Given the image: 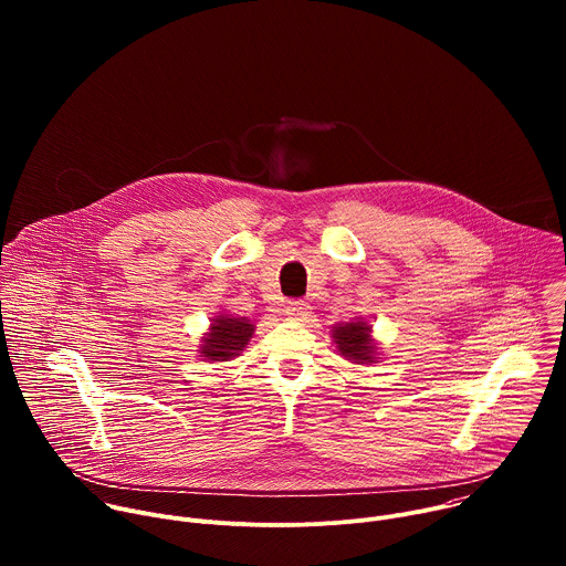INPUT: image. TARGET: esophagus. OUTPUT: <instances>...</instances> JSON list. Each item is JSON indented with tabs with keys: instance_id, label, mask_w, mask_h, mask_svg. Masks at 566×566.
Returning a JSON list of instances; mask_svg holds the SVG:
<instances>
[{
	"instance_id": "obj_1",
	"label": "esophagus",
	"mask_w": 566,
	"mask_h": 566,
	"mask_svg": "<svg viewBox=\"0 0 566 566\" xmlns=\"http://www.w3.org/2000/svg\"><path fill=\"white\" fill-rule=\"evenodd\" d=\"M308 304L306 302H302V300H293V302H289L286 306H284V315H289V317H293V319H304L306 315H308Z\"/></svg>"
}]
</instances>
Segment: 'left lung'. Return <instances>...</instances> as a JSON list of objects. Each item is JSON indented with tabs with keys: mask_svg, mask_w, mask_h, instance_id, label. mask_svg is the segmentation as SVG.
Returning <instances> with one entry per match:
<instances>
[{
	"mask_svg": "<svg viewBox=\"0 0 566 566\" xmlns=\"http://www.w3.org/2000/svg\"><path fill=\"white\" fill-rule=\"evenodd\" d=\"M334 340L338 352L354 363H374V343L369 336V325L363 319L347 322L334 329Z\"/></svg>",
	"mask_w": 566,
	"mask_h": 566,
	"instance_id": "left-lung-1",
	"label": "left lung"
}]
</instances>
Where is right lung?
<instances>
[{
	"label": "right lung",
	"mask_w": 566,
	"mask_h": 566,
	"mask_svg": "<svg viewBox=\"0 0 566 566\" xmlns=\"http://www.w3.org/2000/svg\"><path fill=\"white\" fill-rule=\"evenodd\" d=\"M255 327L247 317H232V315H219L210 334L203 340L201 354L208 360H230L239 356V352H244L249 340L253 338Z\"/></svg>",
	"instance_id": "1"
}]
</instances>
